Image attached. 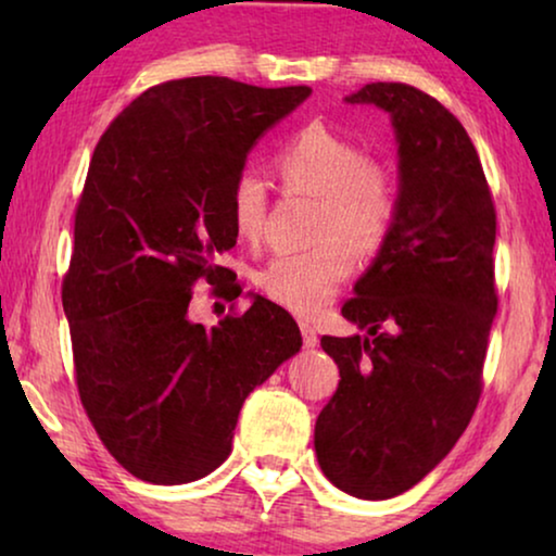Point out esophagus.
I'll use <instances>...</instances> for the list:
<instances>
[{
  "label": "esophagus",
  "mask_w": 556,
  "mask_h": 556,
  "mask_svg": "<svg viewBox=\"0 0 556 556\" xmlns=\"http://www.w3.org/2000/svg\"><path fill=\"white\" fill-rule=\"evenodd\" d=\"M301 337H303V346H316L318 344V333L314 326H311L308 321H301Z\"/></svg>",
  "instance_id": "34e87169"
}]
</instances>
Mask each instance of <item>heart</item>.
Segmentation results:
<instances>
[{
  "mask_svg": "<svg viewBox=\"0 0 556 556\" xmlns=\"http://www.w3.org/2000/svg\"><path fill=\"white\" fill-rule=\"evenodd\" d=\"M273 162L286 192L318 197L311 230L316 242L273 257L255 283L291 314L316 316L356 270L355 248L375 253L390 240L400 217V179L382 159L367 156L359 141L318 121L288 136ZM230 219L250 245L263 240L268 189L257 174L242 172L235 179Z\"/></svg>",
  "mask_w": 556,
  "mask_h": 556,
  "instance_id": "1",
  "label": "heart"
}]
</instances>
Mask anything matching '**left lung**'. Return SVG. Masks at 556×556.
<instances>
[{
	"label": "left lung",
	"mask_w": 556,
	"mask_h": 556,
	"mask_svg": "<svg viewBox=\"0 0 556 556\" xmlns=\"http://www.w3.org/2000/svg\"><path fill=\"white\" fill-rule=\"evenodd\" d=\"M349 103L392 116L400 217L341 316L367 337H321L339 387L316 420L318 466L356 498H392L458 443L483 392L498 308L496 207L460 121L405 83H369Z\"/></svg>",
	"instance_id": "8db88e82"
}]
</instances>
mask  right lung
Segmentation results:
<instances>
[{"label":"right lung","instance_id":"obj_1","mask_svg":"<svg viewBox=\"0 0 556 556\" xmlns=\"http://www.w3.org/2000/svg\"><path fill=\"white\" fill-rule=\"evenodd\" d=\"M308 86L219 75L143 90L96 143L63 276L75 384L101 443L141 481L189 483L232 451L242 402L301 349L293 316L257 295L204 329L197 283L235 301L217 255L238 240L230 192L265 128Z\"/></svg>","mask_w":556,"mask_h":556}]
</instances>
